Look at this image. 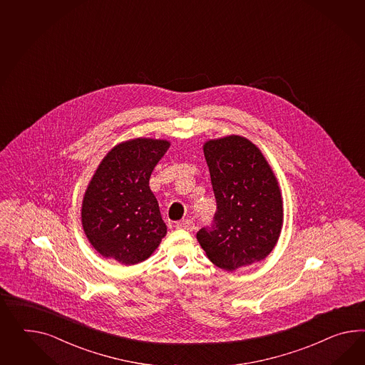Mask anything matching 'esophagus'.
<instances>
[{"label": "esophagus", "instance_id": "esophagus-1", "mask_svg": "<svg viewBox=\"0 0 365 365\" xmlns=\"http://www.w3.org/2000/svg\"><path fill=\"white\" fill-rule=\"evenodd\" d=\"M177 230H185V231H192L194 230V222L191 220H182V222L175 224Z\"/></svg>", "mask_w": 365, "mask_h": 365}]
</instances>
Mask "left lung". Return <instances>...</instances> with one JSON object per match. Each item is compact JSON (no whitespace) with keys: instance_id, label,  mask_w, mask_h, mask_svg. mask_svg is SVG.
<instances>
[{"instance_id":"8db88e82","label":"left lung","mask_w":365,"mask_h":365,"mask_svg":"<svg viewBox=\"0 0 365 365\" xmlns=\"http://www.w3.org/2000/svg\"><path fill=\"white\" fill-rule=\"evenodd\" d=\"M216 197L212 230L196 233L216 267L227 272L249 267L270 255L284 224L282 194L262 151L231 134L203 145Z\"/></svg>"}]
</instances>
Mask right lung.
<instances>
[{
    "label": "right lung",
    "instance_id": "1",
    "mask_svg": "<svg viewBox=\"0 0 365 365\" xmlns=\"http://www.w3.org/2000/svg\"><path fill=\"white\" fill-rule=\"evenodd\" d=\"M168 140L138 137L117 143L101 160L81 202L83 231L103 257L135 265L150 257L168 233L149 187Z\"/></svg>",
    "mask_w": 365,
    "mask_h": 365
}]
</instances>
